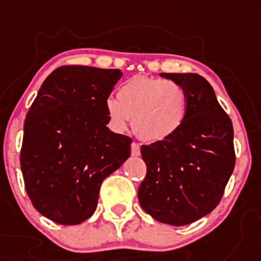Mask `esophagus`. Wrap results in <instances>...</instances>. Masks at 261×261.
<instances>
[{
    "mask_svg": "<svg viewBox=\"0 0 261 261\" xmlns=\"http://www.w3.org/2000/svg\"><path fill=\"white\" fill-rule=\"evenodd\" d=\"M131 154L134 155V157H138V155L141 154V145H139V143H131Z\"/></svg>",
    "mask_w": 261,
    "mask_h": 261,
    "instance_id": "34e87169",
    "label": "esophagus"
}]
</instances>
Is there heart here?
<instances>
[{"instance_id":"heart-1","label":"heart","mask_w":261,"mask_h":261,"mask_svg":"<svg viewBox=\"0 0 261 261\" xmlns=\"http://www.w3.org/2000/svg\"><path fill=\"white\" fill-rule=\"evenodd\" d=\"M116 98H108L106 111L111 124L133 130L146 142L169 138L181 127L187 115V92L176 81L135 75L119 87Z\"/></svg>"}]
</instances>
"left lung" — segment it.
<instances>
[{
    "label": "left lung",
    "mask_w": 261,
    "mask_h": 261,
    "mask_svg": "<svg viewBox=\"0 0 261 261\" xmlns=\"http://www.w3.org/2000/svg\"><path fill=\"white\" fill-rule=\"evenodd\" d=\"M161 77L186 89L187 115L172 137L141 146L147 172L138 199L155 221L182 226L210 214L222 199L236 164L233 124L202 75Z\"/></svg>",
    "instance_id": "obj_1"
}]
</instances>
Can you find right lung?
<instances>
[{
  "mask_svg": "<svg viewBox=\"0 0 261 261\" xmlns=\"http://www.w3.org/2000/svg\"><path fill=\"white\" fill-rule=\"evenodd\" d=\"M122 75L118 69L58 67L27 114L20 153L25 191L54 222L89 218L102 180L130 157V137L107 127L106 101Z\"/></svg>",
  "mask_w": 261,
  "mask_h": 261,
  "instance_id": "obj_1",
  "label": "right lung"
}]
</instances>
